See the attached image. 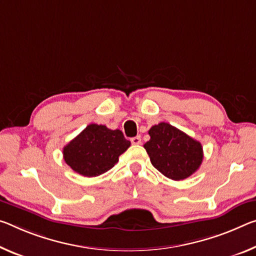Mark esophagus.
Wrapping results in <instances>:
<instances>
[{"label": "esophagus", "mask_w": 256, "mask_h": 256, "mask_svg": "<svg viewBox=\"0 0 256 256\" xmlns=\"http://www.w3.org/2000/svg\"><path fill=\"white\" fill-rule=\"evenodd\" d=\"M131 142H132V144H141V136H134V138H132L131 139Z\"/></svg>", "instance_id": "34e87169"}]
</instances>
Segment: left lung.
<instances>
[{
    "label": "left lung",
    "instance_id": "1",
    "mask_svg": "<svg viewBox=\"0 0 256 256\" xmlns=\"http://www.w3.org/2000/svg\"><path fill=\"white\" fill-rule=\"evenodd\" d=\"M144 144L152 166L168 179L184 180L200 168L202 147L200 141L168 123L154 125Z\"/></svg>",
    "mask_w": 256,
    "mask_h": 256
}]
</instances>
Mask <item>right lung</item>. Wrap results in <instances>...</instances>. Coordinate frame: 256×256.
I'll return each mask as SVG.
<instances>
[{"mask_svg": "<svg viewBox=\"0 0 256 256\" xmlns=\"http://www.w3.org/2000/svg\"><path fill=\"white\" fill-rule=\"evenodd\" d=\"M131 142L120 130L90 124L64 147V160L76 173L98 176L110 170Z\"/></svg>", "mask_w": 256, "mask_h": 256, "instance_id": "add662e5", "label": "right lung"}]
</instances>
